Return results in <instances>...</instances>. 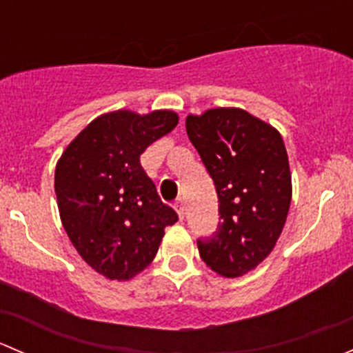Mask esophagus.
Returning a JSON list of instances; mask_svg holds the SVG:
<instances>
[{"label":"esophagus","instance_id":"1","mask_svg":"<svg viewBox=\"0 0 353 353\" xmlns=\"http://www.w3.org/2000/svg\"><path fill=\"white\" fill-rule=\"evenodd\" d=\"M174 206H176V212H177V215H179V219L183 220L184 219V199L177 198L176 203H174Z\"/></svg>","mask_w":353,"mask_h":353}]
</instances>
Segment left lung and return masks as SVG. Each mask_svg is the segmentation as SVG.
Instances as JSON below:
<instances>
[{"instance_id": "obj_1", "label": "left lung", "mask_w": 353, "mask_h": 353, "mask_svg": "<svg viewBox=\"0 0 353 353\" xmlns=\"http://www.w3.org/2000/svg\"><path fill=\"white\" fill-rule=\"evenodd\" d=\"M186 131L219 198V225L196 241L203 261L241 276L275 248L290 208L292 179L282 137L243 109L188 116Z\"/></svg>"}]
</instances>
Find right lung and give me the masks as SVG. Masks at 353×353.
<instances>
[{"label": "right lung", "mask_w": 353, "mask_h": 353, "mask_svg": "<svg viewBox=\"0 0 353 353\" xmlns=\"http://www.w3.org/2000/svg\"><path fill=\"white\" fill-rule=\"evenodd\" d=\"M177 114L116 110L92 121L56 165L59 215L71 244L97 273L133 279L154 261L177 213L162 203L140 163L148 145L170 133Z\"/></svg>", "instance_id": "1"}]
</instances>
